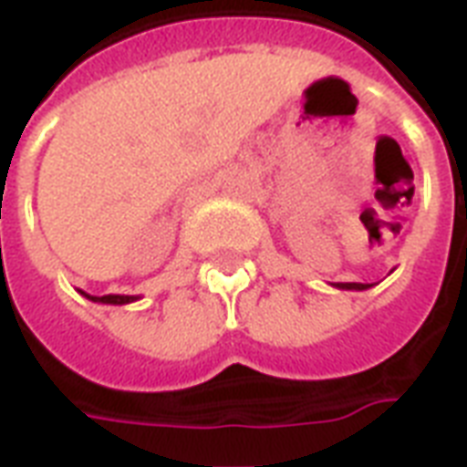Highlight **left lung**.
Wrapping results in <instances>:
<instances>
[{
    "instance_id": "8db88e82",
    "label": "left lung",
    "mask_w": 467,
    "mask_h": 467,
    "mask_svg": "<svg viewBox=\"0 0 467 467\" xmlns=\"http://www.w3.org/2000/svg\"><path fill=\"white\" fill-rule=\"evenodd\" d=\"M337 286H340V289H358V291H362V289H368L369 284H337Z\"/></svg>"
}]
</instances>
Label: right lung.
Returning <instances> with one entry per match:
<instances>
[{
    "mask_svg": "<svg viewBox=\"0 0 467 467\" xmlns=\"http://www.w3.org/2000/svg\"><path fill=\"white\" fill-rule=\"evenodd\" d=\"M88 296V294H85ZM90 301H99V304H130L134 296H117V294H107V296H88Z\"/></svg>",
    "mask_w": 467,
    "mask_h": 467,
    "instance_id": "1",
    "label": "right lung"
}]
</instances>
